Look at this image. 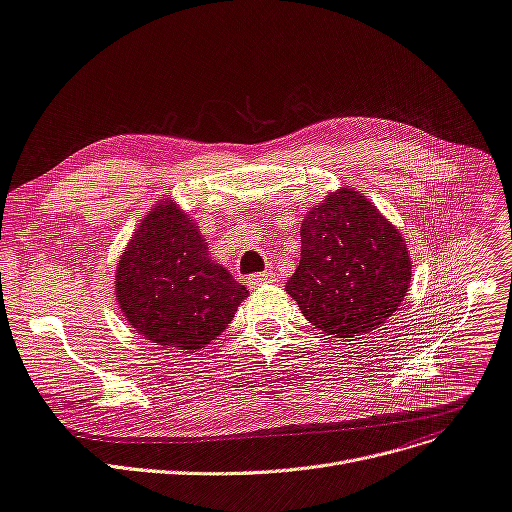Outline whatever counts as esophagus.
Masks as SVG:
<instances>
[{
	"mask_svg": "<svg viewBox=\"0 0 512 512\" xmlns=\"http://www.w3.org/2000/svg\"><path fill=\"white\" fill-rule=\"evenodd\" d=\"M270 282H276V272L274 270H265V272H259V274H253V276L247 278L249 288H257L261 284H270Z\"/></svg>",
	"mask_w": 512,
	"mask_h": 512,
	"instance_id": "1",
	"label": "esophagus"
}]
</instances>
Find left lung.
<instances>
[{
	"label": "left lung",
	"instance_id": "obj_1",
	"mask_svg": "<svg viewBox=\"0 0 512 512\" xmlns=\"http://www.w3.org/2000/svg\"><path fill=\"white\" fill-rule=\"evenodd\" d=\"M410 280L404 236L366 196L341 188L303 219L299 268L286 291L316 328L353 341L395 314Z\"/></svg>",
	"mask_w": 512,
	"mask_h": 512
}]
</instances>
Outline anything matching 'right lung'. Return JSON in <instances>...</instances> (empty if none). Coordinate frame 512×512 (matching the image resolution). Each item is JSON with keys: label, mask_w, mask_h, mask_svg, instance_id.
<instances>
[{"label": "right lung", "mask_w": 512, "mask_h": 512, "mask_svg": "<svg viewBox=\"0 0 512 512\" xmlns=\"http://www.w3.org/2000/svg\"><path fill=\"white\" fill-rule=\"evenodd\" d=\"M117 303L140 335L163 347L194 353L232 322L249 297L209 247L194 219L161 201L133 232L115 276Z\"/></svg>", "instance_id": "obj_1"}]
</instances>
